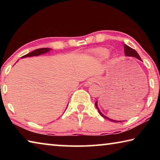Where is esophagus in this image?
<instances>
[{"label": "esophagus", "mask_w": 160, "mask_h": 160, "mask_svg": "<svg viewBox=\"0 0 160 160\" xmlns=\"http://www.w3.org/2000/svg\"><path fill=\"white\" fill-rule=\"evenodd\" d=\"M94 82H95V79H94V78H90V79H89L88 81H87L86 85L89 86L90 85H92V84Z\"/></svg>", "instance_id": "34e87169"}]
</instances>
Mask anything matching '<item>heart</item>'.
Wrapping results in <instances>:
<instances>
[{"label": "heart", "instance_id": "heart-1", "mask_svg": "<svg viewBox=\"0 0 160 160\" xmlns=\"http://www.w3.org/2000/svg\"><path fill=\"white\" fill-rule=\"evenodd\" d=\"M92 53L99 59H104L107 57L108 55H109V51L106 48L99 47L92 50Z\"/></svg>", "mask_w": 160, "mask_h": 160}]
</instances>
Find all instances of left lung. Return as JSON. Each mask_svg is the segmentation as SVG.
Masks as SVG:
<instances>
[{
  "label": "left lung",
  "instance_id": "obj_1",
  "mask_svg": "<svg viewBox=\"0 0 160 160\" xmlns=\"http://www.w3.org/2000/svg\"><path fill=\"white\" fill-rule=\"evenodd\" d=\"M124 51H125V55L127 56H132V57H135L138 59H139V60L142 61L141 58H140V56L138 55V53H137V51L134 50L133 48H131L130 47H128V46L127 45H124ZM95 106H96V108L97 109V110H98V112L100 115H101L102 117H104V118H107V119H109V120L112 121H113V122H120V121H114V120H112V119L109 118L108 117H107V116H105L104 115H103L102 112H100L99 108H98V106H97V102H95Z\"/></svg>",
  "mask_w": 160,
  "mask_h": 160
}]
</instances>
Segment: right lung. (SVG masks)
<instances>
[{"label": "right lung", "instance_id": "obj_1", "mask_svg": "<svg viewBox=\"0 0 160 160\" xmlns=\"http://www.w3.org/2000/svg\"><path fill=\"white\" fill-rule=\"evenodd\" d=\"M50 50H51V48H38V49L34 50L33 51H32V52L26 54V55H25V56H23L22 58L29 57V56H39V55H40V54H43V53H47V52H48V51H49Z\"/></svg>", "mask_w": 160, "mask_h": 160}]
</instances>
